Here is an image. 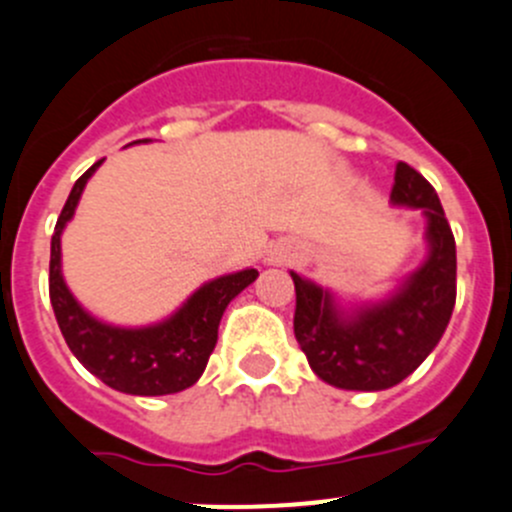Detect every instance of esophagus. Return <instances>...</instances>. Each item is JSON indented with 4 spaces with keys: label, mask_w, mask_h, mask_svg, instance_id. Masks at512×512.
<instances>
[{
    "label": "esophagus",
    "mask_w": 512,
    "mask_h": 512,
    "mask_svg": "<svg viewBox=\"0 0 512 512\" xmlns=\"http://www.w3.org/2000/svg\"><path fill=\"white\" fill-rule=\"evenodd\" d=\"M286 259H289V251L281 246H274V251L269 253V264H284Z\"/></svg>",
    "instance_id": "34e87169"
}]
</instances>
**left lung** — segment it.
<instances>
[{"mask_svg": "<svg viewBox=\"0 0 512 512\" xmlns=\"http://www.w3.org/2000/svg\"><path fill=\"white\" fill-rule=\"evenodd\" d=\"M389 201L422 211L427 241L425 261L392 294L344 306L334 291L291 271L296 342L316 377L332 387L379 392L399 384L430 357L455 309V236L435 188L397 163Z\"/></svg>", "mask_w": 512, "mask_h": 512, "instance_id": "1", "label": "left lung"}]
</instances>
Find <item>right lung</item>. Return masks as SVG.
Here are the masks:
<instances>
[{"label":"right lung","instance_id":"obj_1","mask_svg":"<svg viewBox=\"0 0 512 512\" xmlns=\"http://www.w3.org/2000/svg\"><path fill=\"white\" fill-rule=\"evenodd\" d=\"M100 163L97 160L77 178L52 233L50 301L57 324L70 352L107 387L135 397L183 392L201 379L226 306L256 281L259 271L243 269L206 281L173 314L148 326H115L92 316L62 276V231L75 216L87 180Z\"/></svg>","mask_w":512,"mask_h":512}]
</instances>
